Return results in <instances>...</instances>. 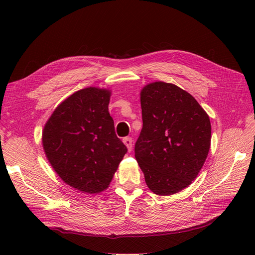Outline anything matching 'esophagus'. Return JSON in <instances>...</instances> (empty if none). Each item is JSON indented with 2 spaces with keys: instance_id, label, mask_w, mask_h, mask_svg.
<instances>
[{
  "instance_id": "esophagus-1",
  "label": "esophagus",
  "mask_w": 255,
  "mask_h": 255,
  "mask_svg": "<svg viewBox=\"0 0 255 255\" xmlns=\"http://www.w3.org/2000/svg\"><path fill=\"white\" fill-rule=\"evenodd\" d=\"M123 142L127 146L128 152H131V150H132V138L131 137H125V138H123Z\"/></svg>"
}]
</instances>
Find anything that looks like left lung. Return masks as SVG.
<instances>
[{
	"instance_id": "8db88e82",
	"label": "left lung",
	"mask_w": 255,
	"mask_h": 255,
	"mask_svg": "<svg viewBox=\"0 0 255 255\" xmlns=\"http://www.w3.org/2000/svg\"><path fill=\"white\" fill-rule=\"evenodd\" d=\"M142 129L135 158L146 185L155 194L171 195L202 169L211 145V122L188 92L155 82L140 92Z\"/></svg>"
}]
</instances>
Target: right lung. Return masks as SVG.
Here are the masks:
<instances>
[{
    "label": "right lung",
    "instance_id": "obj_1",
    "mask_svg": "<svg viewBox=\"0 0 255 255\" xmlns=\"http://www.w3.org/2000/svg\"><path fill=\"white\" fill-rule=\"evenodd\" d=\"M111 94L95 87L75 92L52 113L42 132L52 168L66 184L85 193L105 190L127 153L109 113Z\"/></svg>",
    "mask_w": 255,
    "mask_h": 255
}]
</instances>
